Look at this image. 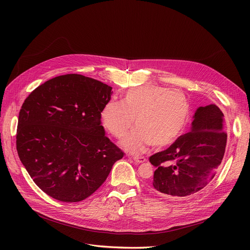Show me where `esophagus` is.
<instances>
[{
  "instance_id": "1",
  "label": "esophagus",
  "mask_w": 250,
  "mask_h": 250,
  "mask_svg": "<svg viewBox=\"0 0 250 250\" xmlns=\"http://www.w3.org/2000/svg\"><path fill=\"white\" fill-rule=\"evenodd\" d=\"M146 158L145 157H143V156H140V157H138V156H136V157H134V161L136 162V163H144V162H146Z\"/></svg>"
}]
</instances>
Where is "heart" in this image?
I'll use <instances>...</instances> for the list:
<instances>
[{"label": "heart", "instance_id": "1", "mask_svg": "<svg viewBox=\"0 0 250 250\" xmlns=\"http://www.w3.org/2000/svg\"><path fill=\"white\" fill-rule=\"evenodd\" d=\"M190 112V103L182 92L148 85L128 90L122 102H107L101 120L115 138L125 136L135 122L138 127L123 141V146L140 153L149 145L162 148L173 143L187 127Z\"/></svg>", "mask_w": 250, "mask_h": 250}]
</instances>
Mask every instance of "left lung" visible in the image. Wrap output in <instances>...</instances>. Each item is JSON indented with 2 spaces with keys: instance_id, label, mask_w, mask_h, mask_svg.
I'll use <instances>...</instances> for the list:
<instances>
[{
  "instance_id": "obj_1",
  "label": "left lung",
  "mask_w": 250,
  "mask_h": 250,
  "mask_svg": "<svg viewBox=\"0 0 250 250\" xmlns=\"http://www.w3.org/2000/svg\"><path fill=\"white\" fill-rule=\"evenodd\" d=\"M193 117L190 132L149 158L156 167L151 188L157 193L188 198L203 190L217 172L227 144L224 114L209 104L199 107Z\"/></svg>"
}]
</instances>
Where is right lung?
Returning a JSON list of instances; mask_svg holds the SVG:
<instances>
[{"label": "right lung", "instance_id": "obj_1", "mask_svg": "<svg viewBox=\"0 0 250 250\" xmlns=\"http://www.w3.org/2000/svg\"><path fill=\"white\" fill-rule=\"evenodd\" d=\"M111 90L95 79L68 74L38 86L22 104L18 156L35 185L52 199H87L124 157L101 125Z\"/></svg>", "mask_w": 250, "mask_h": 250}]
</instances>
